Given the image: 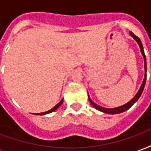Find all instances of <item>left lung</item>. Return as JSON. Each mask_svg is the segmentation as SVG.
Returning <instances> with one entry per match:
<instances>
[{
    "label": "left lung",
    "instance_id": "obj_1",
    "mask_svg": "<svg viewBox=\"0 0 151 151\" xmlns=\"http://www.w3.org/2000/svg\"><path fill=\"white\" fill-rule=\"evenodd\" d=\"M130 35L131 36H133V39L136 40L137 43H138V45L140 47V49H141V52H142V54L143 57H144V64H145V78H144V80H143V82L142 86H141V87H140L139 91L137 93V95L133 97L131 100H130L129 103H127L126 104L123 105V106H120V107H118V108H102L100 106H99L96 104H95L94 102L92 101L91 98H90V96L88 95V99L90 103L91 104L92 106L94 107L95 108H96L97 110L99 111H101L103 112H104V113H108V114H118V113H121V112H123V111H125L126 110H128L129 108H131L132 106L133 105V104L135 103V102L137 101V99L140 98V96L142 95V93L143 91V89H144V86H145V84H146V56H145V53H144V50H143V46H142V43L141 42V40H140L139 38L136 36L135 35L133 34V32H131L130 31Z\"/></svg>",
    "mask_w": 151,
    "mask_h": 151
}]
</instances>
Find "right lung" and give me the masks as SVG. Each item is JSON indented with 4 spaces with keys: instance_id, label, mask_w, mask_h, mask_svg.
Returning <instances> with one entry per match:
<instances>
[{
    "instance_id": "obj_1",
    "label": "right lung",
    "mask_w": 151,
    "mask_h": 151,
    "mask_svg": "<svg viewBox=\"0 0 151 151\" xmlns=\"http://www.w3.org/2000/svg\"><path fill=\"white\" fill-rule=\"evenodd\" d=\"M62 103H63V99H61V101L60 102L59 104H56V106L54 107V108H52V109H50L49 111H45V112H42V113H36V115H45V114L50 113V112H52V111H56V109H57V108H59V107H60V105L62 104Z\"/></svg>"
}]
</instances>
